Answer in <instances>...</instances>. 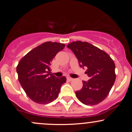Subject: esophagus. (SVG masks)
<instances>
[{"label": "esophagus", "instance_id": "34e87169", "mask_svg": "<svg viewBox=\"0 0 132 132\" xmlns=\"http://www.w3.org/2000/svg\"><path fill=\"white\" fill-rule=\"evenodd\" d=\"M67 80H68V81H72V80H73V79H72V78H70V77H68Z\"/></svg>", "mask_w": 132, "mask_h": 132}]
</instances>
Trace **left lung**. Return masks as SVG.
I'll return each mask as SVG.
<instances>
[{
  "label": "left lung",
  "instance_id": "8db88e82",
  "mask_svg": "<svg viewBox=\"0 0 132 132\" xmlns=\"http://www.w3.org/2000/svg\"><path fill=\"white\" fill-rule=\"evenodd\" d=\"M67 47L78 58L80 66L87 68L88 81H82L81 90L76 91V97L82 104L94 105L107 97L115 82V63L107 53L86 42L77 41Z\"/></svg>",
  "mask_w": 132,
  "mask_h": 132
}]
</instances>
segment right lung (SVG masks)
Here are the masks:
<instances>
[{
	"mask_svg": "<svg viewBox=\"0 0 132 132\" xmlns=\"http://www.w3.org/2000/svg\"><path fill=\"white\" fill-rule=\"evenodd\" d=\"M64 43L47 42L33 48L20 60L18 79L25 93L33 102L47 104L56 99L66 77L50 73L53 59L64 49Z\"/></svg>",
	"mask_w": 132,
	"mask_h": 132,
	"instance_id": "1",
	"label": "right lung"
}]
</instances>
